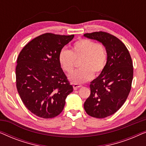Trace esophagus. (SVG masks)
<instances>
[{
	"label": "esophagus",
	"mask_w": 146,
	"mask_h": 146,
	"mask_svg": "<svg viewBox=\"0 0 146 146\" xmlns=\"http://www.w3.org/2000/svg\"><path fill=\"white\" fill-rule=\"evenodd\" d=\"M80 87H82V85H80V84H73V88L74 90L78 89L79 88H80Z\"/></svg>",
	"instance_id": "34e87169"
}]
</instances>
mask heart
<instances>
[{"label":"heart","instance_id":"heart-1","mask_svg":"<svg viewBox=\"0 0 146 146\" xmlns=\"http://www.w3.org/2000/svg\"><path fill=\"white\" fill-rule=\"evenodd\" d=\"M80 60V69L68 75V79L73 83L85 82L92 78L94 73L97 75L103 71L107 61L104 46L89 39H80L74 44L70 51L62 49L59 52V64L66 72L72 71L75 60Z\"/></svg>","mask_w":146,"mask_h":146}]
</instances>
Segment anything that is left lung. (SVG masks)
I'll return each instance as SVG.
<instances>
[{
    "label": "left lung",
    "instance_id": "obj_1",
    "mask_svg": "<svg viewBox=\"0 0 146 146\" xmlns=\"http://www.w3.org/2000/svg\"><path fill=\"white\" fill-rule=\"evenodd\" d=\"M84 36L101 42L106 50V64L90 82V95L84 104L89 115L104 118L116 112L128 96L133 80L132 60L124 44L110 34L95 32Z\"/></svg>",
    "mask_w": 146,
    "mask_h": 146
}]
</instances>
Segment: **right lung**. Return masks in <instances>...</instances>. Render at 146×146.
I'll use <instances>...</instances> for the list:
<instances>
[{
  "label": "right lung",
  "mask_w": 146,
  "mask_h": 146,
  "mask_svg": "<svg viewBox=\"0 0 146 146\" xmlns=\"http://www.w3.org/2000/svg\"><path fill=\"white\" fill-rule=\"evenodd\" d=\"M74 36L44 34L32 40L19 54L16 68L18 92L27 109L40 117L58 115L73 91L58 54Z\"/></svg>",
  "instance_id": "1"
}]
</instances>
